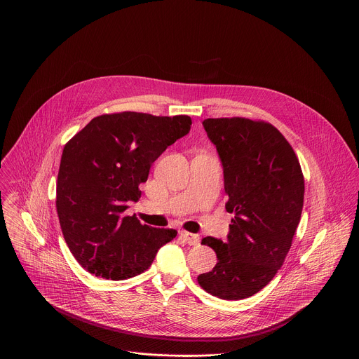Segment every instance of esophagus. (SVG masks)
<instances>
[{"instance_id": "esophagus-1", "label": "esophagus", "mask_w": 359, "mask_h": 359, "mask_svg": "<svg viewBox=\"0 0 359 359\" xmlns=\"http://www.w3.org/2000/svg\"><path fill=\"white\" fill-rule=\"evenodd\" d=\"M180 237L190 245H197L200 243V237L197 234H191L189 231H182L180 233Z\"/></svg>"}]
</instances>
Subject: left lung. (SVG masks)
<instances>
[{"label": "left lung", "instance_id": "left-lung-1", "mask_svg": "<svg viewBox=\"0 0 359 359\" xmlns=\"http://www.w3.org/2000/svg\"><path fill=\"white\" fill-rule=\"evenodd\" d=\"M223 165L226 210L234 213L227 241L204 237L217 264L200 274L203 290L243 299L264 288L281 269L301 219L304 176L277 128L247 118L204 119Z\"/></svg>", "mask_w": 359, "mask_h": 359}]
</instances>
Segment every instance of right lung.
<instances>
[{
    "label": "right lung",
    "mask_w": 359,
    "mask_h": 359,
    "mask_svg": "<svg viewBox=\"0 0 359 359\" xmlns=\"http://www.w3.org/2000/svg\"><path fill=\"white\" fill-rule=\"evenodd\" d=\"M190 125L187 115L107 114L65 144L57 212L64 238L86 271L107 280L135 277L176 237V230L140 224L125 210L139 200V184L147 180L151 163L187 135Z\"/></svg>",
    "instance_id": "right-lung-1"
}]
</instances>
